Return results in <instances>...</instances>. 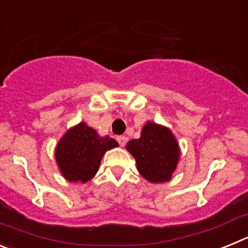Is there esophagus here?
I'll return each mask as SVG.
<instances>
[{"instance_id":"1","label":"esophagus","mask_w":248,"mask_h":248,"mask_svg":"<svg viewBox=\"0 0 248 248\" xmlns=\"http://www.w3.org/2000/svg\"><path fill=\"white\" fill-rule=\"evenodd\" d=\"M117 140H118V143H119V145L123 148V146L126 144V140H128V139H126V137H123V135H122V137H118Z\"/></svg>"}]
</instances>
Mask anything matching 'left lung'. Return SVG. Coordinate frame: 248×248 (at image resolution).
Returning a JSON list of instances; mask_svg holds the SVG:
<instances>
[{
	"instance_id": "1",
	"label": "left lung",
	"mask_w": 248,
	"mask_h": 248,
	"mask_svg": "<svg viewBox=\"0 0 248 248\" xmlns=\"http://www.w3.org/2000/svg\"><path fill=\"white\" fill-rule=\"evenodd\" d=\"M139 174L153 184L168 183L180 159V146L172 131L161 124L146 122L139 139L126 144Z\"/></svg>"
}]
</instances>
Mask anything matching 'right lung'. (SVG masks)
<instances>
[{"label": "right lung", "instance_id": "obj_1", "mask_svg": "<svg viewBox=\"0 0 248 248\" xmlns=\"http://www.w3.org/2000/svg\"><path fill=\"white\" fill-rule=\"evenodd\" d=\"M118 145L110 137H100L87 123L80 122L59 139L54 150L57 166L65 180L85 184L95 176L105 153Z\"/></svg>", "mask_w": 248, "mask_h": 248}]
</instances>
